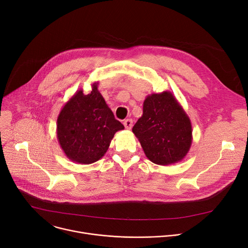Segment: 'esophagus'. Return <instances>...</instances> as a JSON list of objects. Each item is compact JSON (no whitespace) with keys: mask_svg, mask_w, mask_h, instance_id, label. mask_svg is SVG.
<instances>
[{"mask_svg":"<svg viewBox=\"0 0 248 248\" xmlns=\"http://www.w3.org/2000/svg\"><path fill=\"white\" fill-rule=\"evenodd\" d=\"M124 127H125L126 129H130L131 127H133V120H130V119L125 120V121L124 122Z\"/></svg>","mask_w":248,"mask_h":248,"instance_id":"34e87169","label":"esophagus"}]
</instances>
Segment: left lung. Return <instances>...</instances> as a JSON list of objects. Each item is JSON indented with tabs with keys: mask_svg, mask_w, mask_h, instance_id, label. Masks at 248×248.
<instances>
[{
	"mask_svg": "<svg viewBox=\"0 0 248 248\" xmlns=\"http://www.w3.org/2000/svg\"><path fill=\"white\" fill-rule=\"evenodd\" d=\"M145 156L159 166L183 160L192 142L188 115L170 92L145 97L142 115L133 127Z\"/></svg>",
	"mask_w": 248,
	"mask_h": 248,
	"instance_id": "obj_1",
	"label": "left lung"
}]
</instances>
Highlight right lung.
I'll list each match as a JSON object with an SVG mask.
<instances>
[{"label": "right lung", "instance_id": "obj_1", "mask_svg": "<svg viewBox=\"0 0 248 248\" xmlns=\"http://www.w3.org/2000/svg\"><path fill=\"white\" fill-rule=\"evenodd\" d=\"M78 90L64 104L57 120V138L67 157L77 163L91 164L108 150L114 134L124 126L114 119L111 109L97 90Z\"/></svg>", "mask_w": 248, "mask_h": 248}]
</instances>
